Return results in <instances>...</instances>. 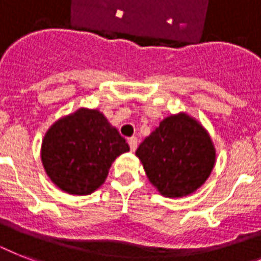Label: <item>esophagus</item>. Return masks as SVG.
Masks as SVG:
<instances>
[{"label": "esophagus", "mask_w": 261, "mask_h": 261, "mask_svg": "<svg viewBox=\"0 0 261 261\" xmlns=\"http://www.w3.org/2000/svg\"><path fill=\"white\" fill-rule=\"evenodd\" d=\"M128 145H130L131 151H135V149L138 146V139H137V137H131V138H128Z\"/></svg>", "instance_id": "34e87169"}]
</instances>
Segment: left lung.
Listing matches in <instances>:
<instances>
[{"instance_id":"8db88e82","label":"left lung","mask_w":261,"mask_h":261,"mask_svg":"<svg viewBox=\"0 0 261 261\" xmlns=\"http://www.w3.org/2000/svg\"><path fill=\"white\" fill-rule=\"evenodd\" d=\"M135 154L151 184L168 198L198 190L215 163L214 146L206 130L184 114L164 119Z\"/></svg>"}]
</instances>
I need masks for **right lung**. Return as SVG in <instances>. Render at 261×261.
Listing matches in <instances>:
<instances>
[{"instance_id": "obj_1", "label": "right lung", "mask_w": 261, "mask_h": 261, "mask_svg": "<svg viewBox=\"0 0 261 261\" xmlns=\"http://www.w3.org/2000/svg\"><path fill=\"white\" fill-rule=\"evenodd\" d=\"M130 150L126 139L96 110L81 108L51 126L42 143V163L54 184L88 195L107 178L111 164Z\"/></svg>"}]
</instances>
